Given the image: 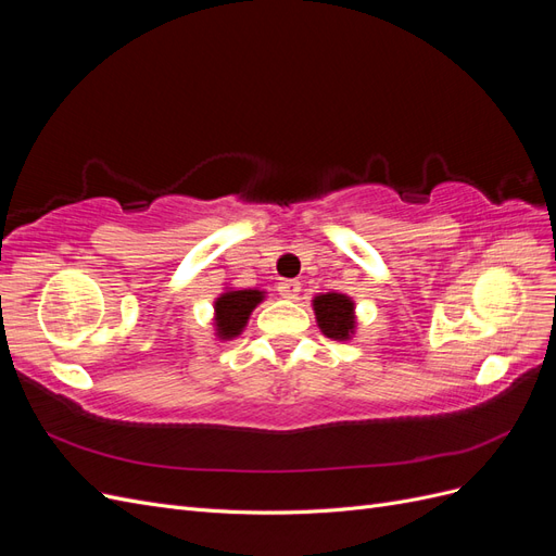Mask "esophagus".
Returning <instances> with one entry per match:
<instances>
[{"mask_svg":"<svg viewBox=\"0 0 556 556\" xmlns=\"http://www.w3.org/2000/svg\"><path fill=\"white\" fill-rule=\"evenodd\" d=\"M278 292L285 299H296L301 292V282L299 280H282V282H278Z\"/></svg>","mask_w":556,"mask_h":556,"instance_id":"esophagus-1","label":"esophagus"}]
</instances>
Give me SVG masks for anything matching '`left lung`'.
<instances>
[{
    "label": "left lung",
    "instance_id": "obj_1",
    "mask_svg": "<svg viewBox=\"0 0 556 556\" xmlns=\"http://www.w3.org/2000/svg\"><path fill=\"white\" fill-rule=\"evenodd\" d=\"M317 327L333 341H345L355 331V304L339 292H327L313 299Z\"/></svg>",
    "mask_w": 556,
    "mask_h": 556
}]
</instances>
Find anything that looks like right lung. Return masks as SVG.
Masks as SVG:
<instances>
[{
  "mask_svg": "<svg viewBox=\"0 0 556 556\" xmlns=\"http://www.w3.org/2000/svg\"><path fill=\"white\" fill-rule=\"evenodd\" d=\"M264 299L260 290H231L215 301V329L220 339H237L250 313Z\"/></svg>",
  "mask_w": 556,
  "mask_h": 556,
  "instance_id": "1",
  "label": "right lung"
}]
</instances>
